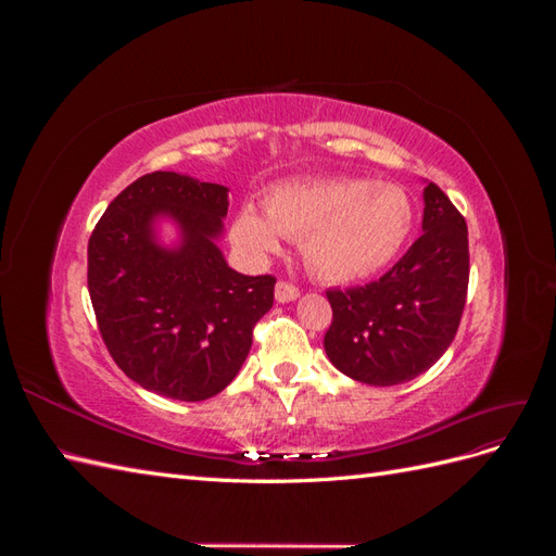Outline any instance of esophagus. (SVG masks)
<instances>
[{
	"label": "esophagus",
	"mask_w": 556,
	"mask_h": 556,
	"mask_svg": "<svg viewBox=\"0 0 556 556\" xmlns=\"http://www.w3.org/2000/svg\"><path fill=\"white\" fill-rule=\"evenodd\" d=\"M299 294H301V290L296 288L294 282L278 280V285H276V299L280 301V304H288V301H294Z\"/></svg>",
	"instance_id": "34e87169"
}]
</instances>
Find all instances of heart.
<instances>
[{
  "label": "heart",
  "instance_id": "obj_1",
  "mask_svg": "<svg viewBox=\"0 0 556 556\" xmlns=\"http://www.w3.org/2000/svg\"><path fill=\"white\" fill-rule=\"evenodd\" d=\"M415 223L410 197L399 185L366 178L292 180L266 194V213L241 206L231 237L266 255L282 239L304 243L311 271L325 280L366 278L406 245Z\"/></svg>",
  "mask_w": 556,
  "mask_h": 556
}]
</instances>
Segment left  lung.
I'll return each mask as SVG.
<instances>
[{
    "instance_id": "obj_1",
    "label": "left lung",
    "mask_w": 556,
    "mask_h": 556,
    "mask_svg": "<svg viewBox=\"0 0 556 556\" xmlns=\"http://www.w3.org/2000/svg\"><path fill=\"white\" fill-rule=\"evenodd\" d=\"M425 233L374 282L327 290L325 350L341 374L390 387L417 378L457 336L468 292V229L435 182L425 188Z\"/></svg>"
}]
</instances>
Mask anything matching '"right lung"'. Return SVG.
<instances>
[{"instance_id":"right-lung-1","label":"right lung","mask_w":556,"mask_h":556,"mask_svg":"<svg viewBox=\"0 0 556 556\" xmlns=\"http://www.w3.org/2000/svg\"><path fill=\"white\" fill-rule=\"evenodd\" d=\"M227 194L225 185L174 172L146 174L111 201L88 243V290L106 350L127 378L166 399L220 394L274 306L276 278L237 274L215 245ZM157 214L181 225L178 249L156 245Z\"/></svg>"}]
</instances>
